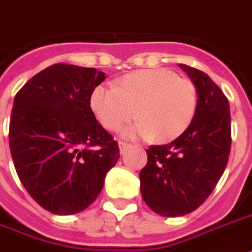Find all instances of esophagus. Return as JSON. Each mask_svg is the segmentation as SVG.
<instances>
[{
	"instance_id": "obj_1",
	"label": "esophagus",
	"mask_w": 252,
	"mask_h": 252,
	"mask_svg": "<svg viewBox=\"0 0 252 252\" xmlns=\"http://www.w3.org/2000/svg\"><path fill=\"white\" fill-rule=\"evenodd\" d=\"M119 149H120V154L123 156V154H126V151L131 149V144L124 143V142H120V143H119Z\"/></svg>"
}]
</instances>
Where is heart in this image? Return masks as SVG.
Returning <instances> with one entry per match:
<instances>
[{"mask_svg": "<svg viewBox=\"0 0 252 252\" xmlns=\"http://www.w3.org/2000/svg\"><path fill=\"white\" fill-rule=\"evenodd\" d=\"M196 103L192 82L169 69L132 72L114 87L96 86L90 95V108L105 129L120 131L136 116L139 121L126 128L124 136L151 138L157 143L180 138L192 123Z\"/></svg>", "mask_w": 252, "mask_h": 252, "instance_id": "heart-1", "label": "heart"}]
</instances>
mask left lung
Listing matches in <instances>:
<instances>
[{
    "label": "left lung",
    "instance_id": "8db88e82",
    "mask_svg": "<svg viewBox=\"0 0 252 252\" xmlns=\"http://www.w3.org/2000/svg\"><path fill=\"white\" fill-rule=\"evenodd\" d=\"M196 89L193 120L180 138L151 146L140 170L146 205L163 217H180L196 210L217 186L230 151L229 102L205 72L179 65Z\"/></svg>",
    "mask_w": 252,
    "mask_h": 252
}]
</instances>
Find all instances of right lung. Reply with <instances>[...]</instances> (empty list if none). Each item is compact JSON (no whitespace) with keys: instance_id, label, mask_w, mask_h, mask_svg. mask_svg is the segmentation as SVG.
Returning <instances> with one entry per match:
<instances>
[{"instance_id":"1","label":"right lung","mask_w":252,"mask_h":252,"mask_svg":"<svg viewBox=\"0 0 252 252\" xmlns=\"http://www.w3.org/2000/svg\"><path fill=\"white\" fill-rule=\"evenodd\" d=\"M106 79L95 68L54 64L16 94L9 147L17 176L45 210L69 216L87 209L117 163V142L96 121L90 95Z\"/></svg>"}]
</instances>
